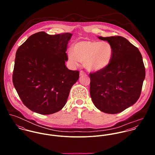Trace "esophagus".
Here are the masks:
<instances>
[{"instance_id":"obj_1","label":"esophagus","mask_w":155,"mask_h":155,"mask_svg":"<svg viewBox=\"0 0 155 155\" xmlns=\"http://www.w3.org/2000/svg\"><path fill=\"white\" fill-rule=\"evenodd\" d=\"M85 74V72L84 71H83V70H81V71H80V72H79V74H80V76L84 75Z\"/></svg>"}]
</instances>
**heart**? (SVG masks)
<instances>
[{
	"label": "heart",
	"instance_id": "b5f03b06",
	"mask_svg": "<svg viewBox=\"0 0 155 155\" xmlns=\"http://www.w3.org/2000/svg\"><path fill=\"white\" fill-rule=\"evenodd\" d=\"M114 49L110 43L106 41L85 40L78 42L73 49L67 51L68 61L77 66L84 62L85 67L91 71H98L106 68L112 60Z\"/></svg>",
	"mask_w": 155,
	"mask_h": 155
}]
</instances>
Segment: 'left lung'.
<instances>
[{
    "label": "left lung",
    "instance_id": "obj_1",
    "mask_svg": "<svg viewBox=\"0 0 155 155\" xmlns=\"http://www.w3.org/2000/svg\"><path fill=\"white\" fill-rule=\"evenodd\" d=\"M98 38L112 45L114 54L106 68L89 73L90 95L98 109L116 114L138 100L145 78V67L138 49L125 38Z\"/></svg>",
    "mask_w": 155,
    "mask_h": 155
}]
</instances>
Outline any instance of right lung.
<instances>
[{
	"mask_svg": "<svg viewBox=\"0 0 155 155\" xmlns=\"http://www.w3.org/2000/svg\"><path fill=\"white\" fill-rule=\"evenodd\" d=\"M72 36L40 31L30 36L17 49L12 82L23 104L30 110L50 114L61 110L70 89L79 77L68 70L67 44Z\"/></svg>",
	"mask_w": 155,
	"mask_h": 155,
	"instance_id": "1",
	"label": "right lung"
}]
</instances>
